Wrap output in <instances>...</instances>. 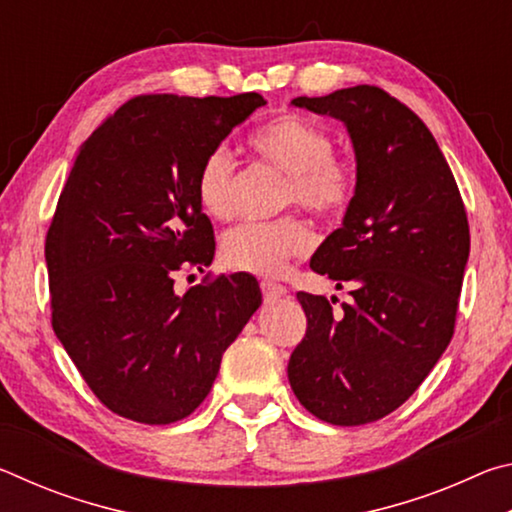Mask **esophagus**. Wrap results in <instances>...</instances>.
Returning a JSON list of instances; mask_svg holds the SVG:
<instances>
[{"mask_svg":"<svg viewBox=\"0 0 512 512\" xmlns=\"http://www.w3.org/2000/svg\"><path fill=\"white\" fill-rule=\"evenodd\" d=\"M262 293H264L266 302H275V300H280L282 296H287V287H284V284L266 280V282H262Z\"/></svg>","mask_w":512,"mask_h":512,"instance_id":"obj_1","label":"esophagus"}]
</instances>
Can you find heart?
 <instances>
[{
	"instance_id": "heart-1",
	"label": "heart",
	"mask_w": 512,
	"mask_h": 512,
	"mask_svg": "<svg viewBox=\"0 0 512 512\" xmlns=\"http://www.w3.org/2000/svg\"><path fill=\"white\" fill-rule=\"evenodd\" d=\"M250 149L271 167L289 176L287 203L314 214H334L348 205L354 180L343 160L334 158V140L323 128L298 115L266 121L250 137ZM237 164L232 153L216 146L196 173V198L212 219H230L235 212ZM314 248V235L298 219L277 223H244L223 237L221 255L232 271L280 275L291 257Z\"/></svg>"
}]
</instances>
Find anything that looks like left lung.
Instances as JSON below:
<instances>
[{"label":"left lung","instance_id":"left-lung-1","mask_svg":"<svg viewBox=\"0 0 512 512\" xmlns=\"http://www.w3.org/2000/svg\"><path fill=\"white\" fill-rule=\"evenodd\" d=\"M348 128L357 185L311 271L350 302L300 291L307 334L289 384L309 413L339 427L375 422L415 393L454 334L470 228L452 169L422 119L375 85L291 101Z\"/></svg>","mask_w":512,"mask_h":512}]
</instances>
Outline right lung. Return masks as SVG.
<instances>
[{
  "instance_id": "obj_1",
  "label": "right lung",
  "mask_w": 512,
  "mask_h": 512,
  "mask_svg": "<svg viewBox=\"0 0 512 512\" xmlns=\"http://www.w3.org/2000/svg\"><path fill=\"white\" fill-rule=\"evenodd\" d=\"M264 103L257 92L144 94L76 155L45 244L51 325L85 384L121 418H187L262 305L253 275H221L180 296L173 273L212 264L196 173Z\"/></svg>"
}]
</instances>
